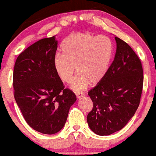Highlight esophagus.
Here are the masks:
<instances>
[{
    "mask_svg": "<svg viewBox=\"0 0 156 156\" xmlns=\"http://www.w3.org/2000/svg\"><path fill=\"white\" fill-rule=\"evenodd\" d=\"M76 97H77V98H82L83 95H84V94H83V93L76 92Z\"/></svg>",
    "mask_w": 156,
    "mask_h": 156,
    "instance_id": "34e87169",
    "label": "esophagus"
}]
</instances>
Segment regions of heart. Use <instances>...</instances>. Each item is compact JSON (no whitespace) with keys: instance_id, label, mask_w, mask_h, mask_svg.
<instances>
[{"instance_id":"1","label":"heart","mask_w":156,"mask_h":156,"mask_svg":"<svg viewBox=\"0 0 156 156\" xmlns=\"http://www.w3.org/2000/svg\"><path fill=\"white\" fill-rule=\"evenodd\" d=\"M63 54H56L54 67L56 75L65 83H70L75 73H79L71 88L80 91L90 83L96 84L108 73L114 56V45L105 35L79 33L69 35L61 44Z\"/></svg>"}]
</instances>
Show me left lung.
<instances>
[{
  "label": "left lung",
  "mask_w": 156,
  "mask_h": 156,
  "mask_svg": "<svg viewBox=\"0 0 156 156\" xmlns=\"http://www.w3.org/2000/svg\"><path fill=\"white\" fill-rule=\"evenodd\" d=\"M116 51L108 73L88 91L93 103L88 125L98 135H109L123 128L140 102L143 68L140 59L126 42L115 37Z\"/></svg>",
  "instance_id": "left-lung-1"
}]
</instances>
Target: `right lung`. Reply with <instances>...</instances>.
<instances>
[{
    "mask_svg": "<svg viewBox=\"0 0 156 156\" xmlns=\"http://www.w3.org/2000/svg\"><path fill=\"white\" fill-rule=\"evenodd\" d=\"M58 42L44 38L19 55L14 64V99L28 125L35 130L52 135L66 124L76 97L56 75L54 67Z\"/></svg>",
    "mask_w": 156,
    "mask_h": 156,
    "instance_id": "1",
    "label": "right lung"
}]
</instances>
